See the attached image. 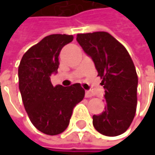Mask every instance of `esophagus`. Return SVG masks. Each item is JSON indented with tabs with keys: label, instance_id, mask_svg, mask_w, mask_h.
<instances>
[{
	"label": "esophagus",
	"instance_id": "34e87169",
	"mask_svg": "<svg viewBox=\"0 0 155 155\" xmlns=\"http://www.w3.org/2000/svg\"><path fill=\"white\" fill-rule=\"evenodd\" d=\"M92 92L91 91H85V97L86 98H91V97H92Z\"/></svg>",
	"mask_w": 155,
	"mask_h": 155
}]
</instances>
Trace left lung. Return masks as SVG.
Returning <instances> with one entry per match:
<instances>
[{
    "instance_id": "8db88e82",
    "label": "left lung",
    "mask_w": 155,
    "mask_h": 155,
    "mask_svg": "<svg viewBox=\"0 0 155 155\" xmlns=\"http://www.w3.org/2000/svg\"><path fill=\"white\" fill-rule=\"evenodd\" d=\"M76 40L92 59L105 90V111L93 115V126L104 136H119L127 130L137 110L138 78L134 63L108 32L78 34Z\"/></svg>"
}]
</instances>
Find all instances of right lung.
Wrapping results in <instances>:
<instances>
[{
  "instance_id": "add662e5",
  "label": "right lung",
  "mask_w": 155,
  "mask_h": 155,
  "mask_svg": "<svg viewBox=\"0 0 155 155\" xmlns=\"http://www.w3.org/2000/svg\"><path fill=\"white\" fill-rule=\"evenodd\" d=\"M73 39L72 35L47 36L24 54L18 66V88L25 109L34 127L49 136L67 128L73 109L85 94L80 83L54 87L50 80L57 73L62 48Z\"/></svg>"
}]
</instances>
